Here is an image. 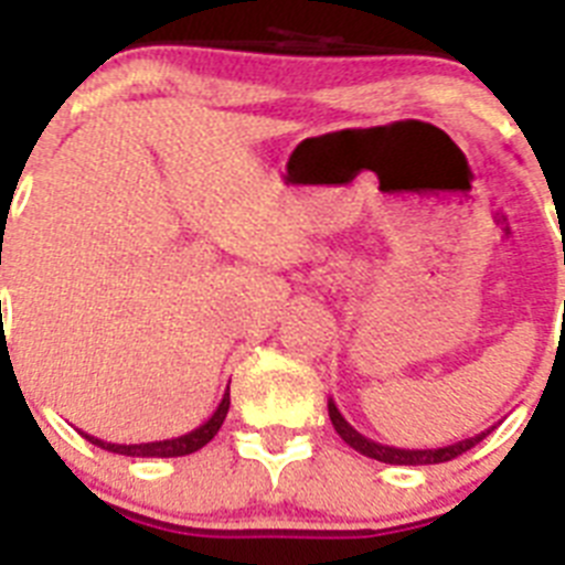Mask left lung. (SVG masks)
I'll list each match as a JSON object with an SVG mask.
<instances>
[{
	"label": "left lung",
	"mask_w": 565,
	"mask_h": 565,
	"mask_svg": "<svg viewBox=\"0 0 565 565\" xmlns=\"http://www.w3.org/2000/svg\"><path fill=\"white\" fill-rule=\"evenodd\" d=\"M328 416H331V424L333 430L339 433V438H342L348 447H353L356 452H362V456L367 458H376V461L382 463H404V467H418V463H444V461H452V458H458L461 452L472 450L478 441H483V438L489 436V430L478 433V436L472 438H463V441H456V444H447V447H433V450H402V447H387V444H379L373 441V438L362 436L359 430H353L351 424L344 422V416L339 413V407L333 404V398H328Z\"/></svg>",
	"instance_id": "left-lung-1"
}]
</instances>
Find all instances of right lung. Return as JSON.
Segmentation results:
<instances>
[{"instance_id":"obj_1","label":"right lung","mask_w":565,"mask_h":565,"mask_svg":"<svg viewBox=\"0 0 565 565\" xmlns=\"http://www.w3.org/2000/svg\"><path fill=\"white\" fill-rule=\"evenodd\" d=\"M228 404H232V398H228V387H226V393H223L221 404H217V411H214L212 416H209L206 422L201 424V427H194V430L186 433V436L163 438V441L109 444V441H102V438H96V436H89V433H82V436L87 438L89 444H96V447H102V450L118 452V456H132V458H178V456H189V452H198V450H201V447H206V444L212 441L214 436H217L223 418H226V413H228Z\"/></svg>"}]
</instances>
